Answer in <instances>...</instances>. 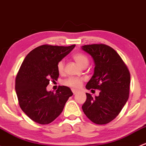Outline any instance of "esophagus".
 <instances>
[{
  "mask_svg": "<svg viewBox=\"0 0 146 146\" xmlns=\"http://www.w3.org/2000/svg\"><path fill=\"white\" fill-rule=\"evenodd\" d=\"M72 92H73V94H76V93H77V90H74V89H72Z\"/></svg>",
  "mask_w": 146,
  "mask_h": 146,
  "instance_id": "esophagus-1",
  "label": "esophagus"
}]
</instances>
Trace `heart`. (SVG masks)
I'll list each match as a JSON object with an SVG mask.
<instances>
[{
	"label": "heart",
	"mask_w": 146,
	"mask_h": 146,
	"mask_svg": "<svg viewBox=\"0 0 146 146\" xmlns=\"http://www.w3.org/2000/svg\"><path fill=\"white\" fill-rule=\"evenodd\" d=\"M73 59L80 66L82 67L84 66H87L89 63V59L87 56L83 53L78 52L75 54L73 55ZM56 68H57V70L60 74H62L64 71V61L63 60L59 61L57 63L56 65ZM82 83V79L81 78H69L68 79L66 80L64 82V84L65 85L68 86V87H72L73 89H77L80 87Z\"/></svg>",
	"instance_id": "heart-1"
}]
</instances>
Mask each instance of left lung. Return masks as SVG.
<instances>
[{
	"label": "left lung",
	"mask_w": 146,
	"mask_h": 146,
	"mask_svg": "<svg viewBox=\"0 0 146 146\" xmlns=\"http://www.w3.org/2000/svg\"><path fill=\"white\" fill-rule=\"evenodd\" d=\"M81 48L91 55L95 65L94 75L86 88L100 91L99 96L94 97L86 93L82 110L94 123H109L119 115L128 100L129 71L117 52L110 46L93 44Z\"/></svg>",
	"instance_id": "8db88e82"
}]
</instances>
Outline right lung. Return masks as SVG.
<instances>
[{
  "label": "right lung",
  "instance_id": "1",
  "mask_svg": "<svg viewBox=\"0 0 146 146\" xmlns=\"http://www.w3.org/2000/svg\"><path fill=\"white\" fill-rule=\"evenodd\" d=\"M75 46H39L31 51L21 64L15 80V91L21 110L37 123L47 125L53 122L73 95L66 86H59L55 94L47 91L46 87L50 80H57V63Z\"/></svg>",
  "mask_w": 146,
  "mask_h": 146
}]
</instances>
